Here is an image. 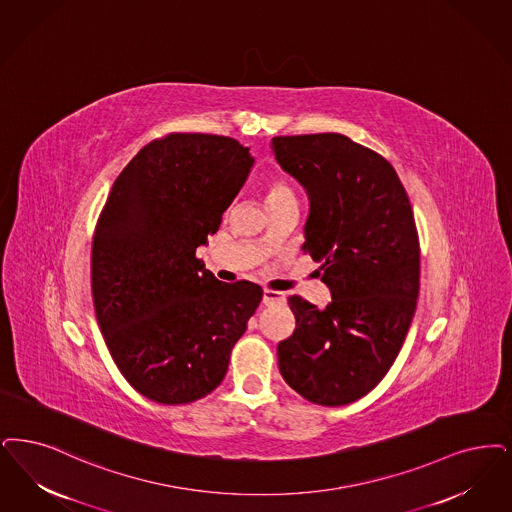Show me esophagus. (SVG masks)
Masks as SVG:
<instances>
[{"mask_svg":"<svg viewBox=\"0 0 512 512\" xmlns=\"http://www.w3.org/2000/svg\"><path fill=\"white\" fill-rule=\"evenodd\" d=\"M263 303H265L266 307L284 305L286 303V295L280 293V291H274V289H265L263 291Z\"/></svg>","mask_w":512,"mask_h":512,"instance_id":"obj_1","label":"esophagus"}]
</instances>
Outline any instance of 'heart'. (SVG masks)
Wrapping results in <instances>:
<instances>
[{"mask_svg":"<svg viewBox=\"0 0 512 512\" xmlns=\"http://www.w3.org/2000/svg\"><path fill=\"white\" fill-rule=\"evenodd\" d=\"M266 205L293 200V192L284 179H270L265 188Z\"/></svg>","mask_w":512,"mask_h":512,"instance_id":"obj_1","label":"heart"}]
</instances>
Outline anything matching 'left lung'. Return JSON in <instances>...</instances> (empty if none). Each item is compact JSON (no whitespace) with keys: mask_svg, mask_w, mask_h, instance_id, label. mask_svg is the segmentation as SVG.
Returning a JSON list of instances; mask_svg holds the SVG:
<instances>
[{"mask_svg":"<svg viewBox=\"0 0 512 512\" xmlns=\"http://www.w3.org/2000/svg\"><path fill=\"white\" fill-rule=\"evenodd\" d=\"M272 152L307 190L303 251L331 291L326 308L289 297L297 326L278 345V368L308 402L345 406L381 383L415 314L411 204L394 167L341 133L274 137Z\"/></svg>","mask_w":512,"mask_h":512,"instance_id":"obj_1","label":"left lung"}]
</instances>
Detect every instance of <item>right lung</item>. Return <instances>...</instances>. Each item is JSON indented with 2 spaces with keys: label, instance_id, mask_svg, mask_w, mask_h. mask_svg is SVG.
Returning <instances> with one entry per match:
<instances>
[{
  "label": "right lung",
  "instance_id": "1",
  "mask_svg": "<svg viewBox=\"0 0 512 512\" xmlns=\"http://www.w3.org/2000/svg\"><path fill=\"white\" fill-rule=\"evenodd\" d=\"M253 162L236 139L169 133L139 150L106 198L91 249L95 314L123 377L154 402L217 389L263 299L261 286L219 282L196 257Z\"/></svg>",
  "mask_w": 512,
  "mask_h": 512
}]
</instances>
